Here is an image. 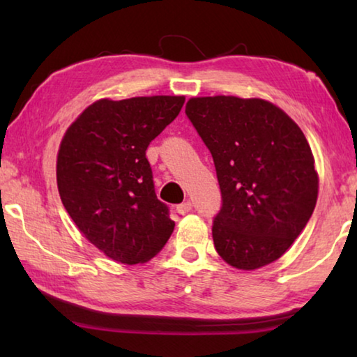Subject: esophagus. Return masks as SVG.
<instances>
[{
	"label": "esophagus",
	"instance_id": "1",
	"mask_svg": "<svg viewBox=\"0 0 357 357\" xmlns=\"http://www.w3.org/2000/svg\"><path fill=\"white\" fill-rule=\"evenodd\" d=\"M190 209H192V203H190V202H185V203L178 204V206H176V213H178L179 215H184V214L189 213Z\"/></svg>",
	"mask_w": 357,
	"mask_h": 357
}]
</instances>
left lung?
<instances>
[{"label":"left lung","mask_w":357,"mask_h":357,"mask_svg":"<svg viewBox=\"0 0 357 357\" xmlns=\"http://www.w3.org/2000/svg\"><path fill=\"white\" fill-rule=\"evenodd\" d=\"M185 114L214 159L222 209L213 239L243 271L274 263L299 236L318 198V172L304 132L259 98H190Z\"/></svg>","instance_id":"obj_1"}]
</instances>
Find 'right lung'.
Returning a JSON list of instances; mask_svg holds the SVG:
<instances>
[{"mask_svg":"<svg viewBox=\"0 0 357 357\" xmlns=\"http://www.w3.org/2000/svg\"><path fill=\"white\" fill-rule=\"evenodd\" d=\"M184 96L99 99L59 143L56 184L80 233L123 264L149 261L174 229L157 200L146 148L178 116Z\"/></svg>","mask_w":357,"mask_h":357,"instance_id":"right-lung-1","label":"right lung"}]
</instances>
